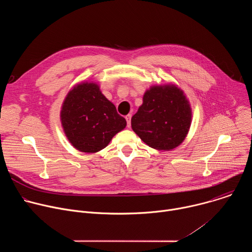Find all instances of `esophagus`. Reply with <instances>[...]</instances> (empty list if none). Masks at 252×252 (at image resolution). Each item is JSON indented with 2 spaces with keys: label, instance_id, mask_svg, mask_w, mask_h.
<instances>
[{
  "label": "esophagus",
  "instance_id": "esophagus-1",
  "mask_svg": "<svg viewBox=\"0 0 252 252\" xmlns=\"http://www.w3.org/2000/svg\"><path fill=\"white\" fill-rule=\"evenodd\" d=\"M130 119H131V115H127L126 117V123H127V126L129 127L130 126Z\"/></svg>",
  "mask_w": 252,
  "mask_h": 252
}]
</instances>
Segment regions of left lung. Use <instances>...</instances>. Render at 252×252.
<instances>
[{"label":"left lung","instance_id":"left-lung-1","mask_svg":"<svg viewBox=\"0 0 252 252\" xmlns=\"http://www.w3.org/2000/svg\"><path fill=\"white\" fill-rule=\"evenodd\" d=\"M191 118L190 103L181 88L172 84L153 86L131 118V128L149 147L170 151L187 137Z\"/></svg>","mask_w":252,"mask_h":252}]
</instances>
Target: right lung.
I'll list each match as a JSON object with an SVG mask.
<instances>
[{"label": "right lung", "instance_id": "1", "mask_svg": "<svg viewBox=\"0 0 252 252\" xmlns=\"http://www.w3.org/2000/svg\"><path fill=\"white\" fill-rule=\"evenodd\" d=\"M61 123L71 146L87 154L104 149L126 126L115 104L93 82L78 84L67 93L62 105Z\"/></svg>", "mask_w": 252, "mask_h": 252}]
</instances>
